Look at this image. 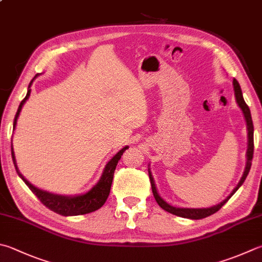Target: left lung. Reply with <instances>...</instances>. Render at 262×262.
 <instances>
[{
	"label": "left lung",
	"mask_w": 262,
	"mask_h": 262,
	"mask_svg": "<svg viewBox=\"0 0 262 262\" xmlns=\"http://www.w3.org/2000/svg\"><path fill=\"white\" fill-rule=\"evenodd\" d=\"M233 85H234V91H235V98H236V101H237L239 108L243 112L244 117H245V121H246V126H248V151H246V166H245V170H244V173L242 176L241 180L238 182V185L235 187L234 190L230 192V195L225 199L221 203L216 204L214 206H211V208H206V209H186V208H174V206H172L170 204H167L166 202L162 199L160 196L159 192H157L156 189V186H155V181H154V178L151 176V172L150 170L148 169V173H149V180H150V184H151V190H152V194H154L155 200L157 202V204H159L163 210H165L167 212H170V213L178 215V216H182V218H188V219H203L206 218V216H209L211 214L215 213L216 211H219L223 206L227 203V201H228L231 196H233L239 187L243 185V182L245 181L246 177H248L250 169H251V164H252V159H253V150H254V144H253V123H252V117H251V112H250V108L249 106L246 105L245 101H244V98L243 95H242V90H241V86L238 84V82L235 80L233 81Z\"/></svg>",
	"instance_id": "obj_1"
}]
</instances>
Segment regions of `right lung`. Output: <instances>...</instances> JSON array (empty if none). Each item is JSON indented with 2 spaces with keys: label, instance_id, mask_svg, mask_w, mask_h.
I'll return each instance as SVG.
<instances>
[{
  "label": "right lung",
  "instance_id": "right-lung-1",
  "mask_svg": "<svg viewBox=\"0 0 262 262\" xmlns=\"http://www.w3.org/2000/svg\"><path fill=\"white\" fill-rule=\"evenodd\" d=\"M37 76H38V74L37 75H35V77H34L31 81V83H29L27 95L24 98L23 101L20 102V105H19V107H18V111L16 113V116H14V121H13V130L17 125V120L19 117V114H20V111L24 106V103L26 102L29 96H31L32 83ZM127 148H129L127 146L123 147L122 149L118 151L116 155L113 156V159L107 163L105 169H103V172H102L99 181L97 182V185L93 186L90 190L85 192V194H81V195H76V196L57 195V194H52V192H48V191H44V190L36 188L35 186L29 184V181H27V179H25L24 176L20 173V172H19L17 163H16V157H14L12 144H11V155H12V161H13L14 167H16L18 176L20 177L25 184L28 186V188L36 195L37 199L42 202V204L46 205L48 209H50L51 211L56 212V213H58V214L68 216V215H80V214L90 213V212L100 209L101 206L105 204V202L107 201V197H108V195H110L112 182H113V177H114V171L116 169V165H117L118 161H120L121 156L123 155V152H124Z\"/></svg>",
  "mask_w": 262,
  "mask_h": 262
}]
</instances>
